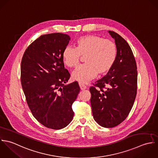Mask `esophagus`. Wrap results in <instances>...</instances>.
I'll list each match as a JSON object with an SVG mask.
<instances>
[{
  "mask_svg": "<svg viewBox=\"0 0 158 158\" xmlns=\"http://www.w3.org/2000/svg\"><path fill=\"white\" fill-rule=\"evenodd\" d=\"M79 87H80V89L82 90H84L85 89H87V87L82 83L81 82H79Z\"/></svg>",
  "mask_w": 158,
  "mask_h": 158,
  "instance_id": "34e87169",
  "label": "esophagus"
}]
</instances>
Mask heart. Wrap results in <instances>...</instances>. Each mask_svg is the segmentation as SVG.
I'll return each mask as SVG.
<instances>
[{
	"mask_svg": "<svg viewBox=\"0 0 158 158\" xmlns=\"http://www.w3.org/2000/svg\"><path fill=\"white\" fill-rule=\"evenodd\" d=\"M75 44V48L68 46L62 52L63 62L69 68L77 66L81 56L84 57L85 63L77 67L72 73L74 79L87 82L98 74L107 73L115 64L117 48L113 41L89 35L79 37Z\"/></svg>",
	"mask_w": 158,
	"mask_h": 158,
	"instance_id": "b5f03b06",
	"label": "heart"
}]
</instances>
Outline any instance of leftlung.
I'll return each instance as SVG.
<instances>
[{
  "label": "left lung",
  "mask_w": 158,
  "mask_h": 158,
  "mask_svg": "<svg viewBox=\"0 0 158 158\" xmlns=\"http://www.w3.org/2000/svg\"><path fill=\"white\" fill-rule=\"evenodd\" d=\"M117 57L107 74L90 87V102L95 121L104 127H113L128 116L137 89V70L132 51L126 40L114 31Z\"/></svg>",
  "instance_id": "obj_1"
}]
</instances>
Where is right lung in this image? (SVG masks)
I'll list each match as a JSON object with an SVG mask.
<instances>
[{
	"label": "right lung",
	"instance_id": "right-lung-1",
	"mask_svg": "<svg viewBox=\"0 0 158 158\" xmlns=\"http://www.w3.org/2000/svg\"><path fill=\"white\" fill-rule=\"evenodd\" d=\"M70 37L62 33L40 36L27 47L21 60V81L33 117L43 125L60 129L72 121V104L80 91L64 68L62 52Z\"/></svg>",
	"mask_w": 158,
	"mask_h": 158
}]
</instances>
